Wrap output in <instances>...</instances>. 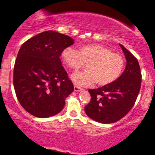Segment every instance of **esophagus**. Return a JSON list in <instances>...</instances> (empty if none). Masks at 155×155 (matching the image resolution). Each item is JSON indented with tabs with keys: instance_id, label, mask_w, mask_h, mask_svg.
Wrapping results in <instances>:
<instances>
[{
	"instance_id": "obj_1",
	"label": "esophagus",
	"mask_w": 155,
	"mask_h": 155,
	"mask_svg": "<svg viewBox=\"0 0 155 155\" xmlns=\"http://www.w3.org/2000/svg\"><path fill=\"white\" fill-rule=\"evenodd\" d=\"M81 90H82V89H81V88H80L77 86H74V91L80 92V91H81Z\"/></svg>"
}]
</instances>
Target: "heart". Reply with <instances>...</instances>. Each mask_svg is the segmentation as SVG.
I'll return each instance as SVG.
<instances>
[{
  "instance_id": "1",
  "label": "heart",
  "mask_w": 155,
  "mask_h": 155,
  "mask_svg": "<svg viewBox=\"0 0 155 155\" xmlns=\"http://www.w3.org/2000/svg\"><path fill=\"white\" fill-rule=\"evenodd\" d=\"M61 58L68 67L77 71L86 64V71L77 72L71 79L78 86L90 87L95 83L107 86L117 81L123 72V57L101 44L81 46L79 51L72 47L62 51Z\"/></svg>"
}]
</instances>
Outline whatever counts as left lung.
I'll return each instance as SVG.
<instances>
[{
    "mask_svg": "<svg viewBox=\"0 0 155 155\" xmlns=\"http://www.w3.org/2000/svg\"><path fill=\"white\" fill-rule=\"evenodd\" d=\"M120 46L127 60L124 72L111 84L89 90L91 101L84 107L85 113L100 123H114L125 116L140 91L141 74L138 60L123 45Z\"/></svg>",
    "mask_w": 155,
    "mask_h": 155,
    "instance_id": "1",
    "label": "left lung"
}]
</instances>
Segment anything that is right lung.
<instances>
[{
	"mask_svg": "<svg viewBox=\"0 0 155 155\" xmlns=\"http://www.w3.org/2000/svg\"><path fill=\"white\" fill-rule=\"evenodd\" d=\"M74 44L68 35L44 31L19 49L14 68V87L19 104L33 116L47 118L63 110L74 87L60 57Z\"/></svg>",
	"mask_w": 155,
	"mask_h": 155,
	"instance_id": "obj_1",
	"label": "right lung"
}]
</instances>
